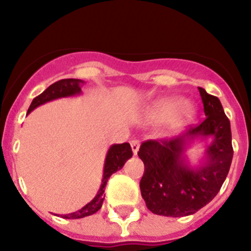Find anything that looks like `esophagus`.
<instances>
[{
	"instance_id": "1",
	"label": "esophagus",
	"mask_w": 251,
	"mask_h": 251,
	"mask_svg": "<svg viewBox=\"0 0 251 251\" xmlns=\"http://www.w3.org/2000/svg\"><path fill=\"white\" fill-rule=\"evenodd\" d=\"M140 146H141L140 141H137V140H133V141H131V148H132L133 155H137V153H138V149H140Z\"/></svg>"
}]
</instances>
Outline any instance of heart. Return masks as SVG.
<instances>
[{
    "mask_svg": "<svg viewBox=\"0 0 251 251\" xmlns=\"http://www.w3.org/2000/svg\"><path fill=\"white\" fill-rule=\"evenodd\" d=\"M196 114L193 103L170 96L153 100L144 110V118L148 123H164L166 131L175 132L192 123Z\"/></svg>",
    "mask_w": 251,
    "mask_h": 251,
    "instance_id": "b5f03b06",
    "label": "heart"
}]
</instances>
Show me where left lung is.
<instances>
[{"instance_id": "left-lung-1", "label": "left lung", "mask_w": 251, "mask_h": 251, "mask_svg": "<svg viewBox=\"0 0 251 251\" xmlns=\"http://www.w3.org/2000/svg\"><path fill=\"white\" fill-rule=\"evenodd\" d=\"M205 120L181 136L165 141H147L138 156L144 164L140 188L153 214L181 217L209 204L221 189L233 158L231 124L221 102L198 87ZM207 142L203 158L192 166L186 149L194 141Z\"/></svg>"}]
</instances>
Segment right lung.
Listing matches in <instances>:
<instances>
[{"instance_id": "right-lung-1", "label": "right lung", "mask_w": 251, "mask_h": 251, "mask_svg": "<svg viewBox=\"0 0 251 251\" xmlns=\"http://www.w3.org/2000/svg\"><path fill=\"white\" fill-rule=\"evenodd\" d=\"M83 85V81L80 78H63V80L57 81V82L52 83L50 87H47L44 92L36 98L30 104L27 114L31 113L32 110L36 109L40 105L45 104V103L50 102V100H58V98H67V97H74L82 93L81 87ZM132 156V149L128 143L123 144H113L110 148L108 149L107 155H105L104 161V169H103V178L102 183H100V189H98L97 194L95 198L87 203L83 207H81L77 211L72 212V214L60 215L63 219H82V217L90 216L97 212L98 210L102 207L103 201H104V189L107 186L108 178L116 171L121 170L123 166L125 165L126 161Z\"/></svg>"}]
</instances>
